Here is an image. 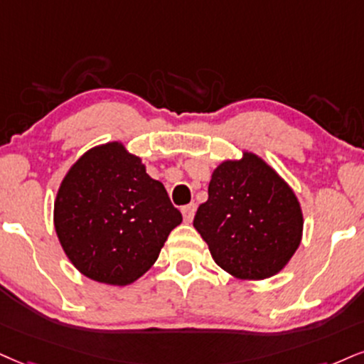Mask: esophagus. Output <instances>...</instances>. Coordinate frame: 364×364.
Here are the masks:
<instances>
[{
    "instance_id": "1",
    "label": "esophagus",
    "mask_w": 364,
    "mask_h": 364,
    "mask_svg": "<svg viewBox=\"0 0 364 364\" xmlns=\"http://www.w3.org/2000/svg\"><path fill=\"white\" fill-rule=\"evenodd\" d=\"M182 214H183V221L186 223H191L192 219H194V214H196V204H187L182 208Z\"/></svg>"
}]
</instances>
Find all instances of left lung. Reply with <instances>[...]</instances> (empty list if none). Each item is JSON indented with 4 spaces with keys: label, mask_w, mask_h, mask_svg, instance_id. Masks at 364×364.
<instances>
[{
    "label": "left lung",
    "mask_w": 364,
    "mask_h": 364,
    "mask_svg": "<svg viewBox=\"0 0 364 364\" xmlns=\"http://www.w3.org/2000/svg\"><path fill=\"white\" fill-rule=\"evenodd\" d=\"M209 199L194 228L214 262L240 280H264L284 270L302 240L304 216L291 187L251 151L214 168Z\"/></svg>",
    "instance_id": "8db88e82"
}]
</instances>
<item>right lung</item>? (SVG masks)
I'll return each instance as SVG.
<instances>
[{
    "label": "right lung",
    "instance_id": "add662e5",
    "mask_svg": "<svg viewBox=\"0 0 364 364\" xmlns=\"http://www.w3.org/2000/svg\"><path fill=\"white\" fill-rule=\"evenodd\" d=\"M182 214L164 183L123 143L87 150L58 187L53 226L77 270L107 285L133 284L150 270Z\"/></svg>",
    "mask_w": 364,
    "mask_h": 364
}]
</instances>
